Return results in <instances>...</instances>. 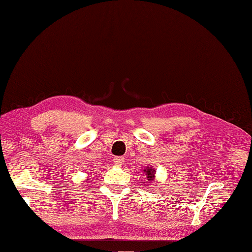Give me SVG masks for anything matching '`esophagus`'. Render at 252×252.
Segmentation results:
<instances>
[{"mask_svg":"<svg viewBox=\"0 0 252 252\" xmlns=\"http://www.w3.org/2000/svg\"><path fill=\"white\" fill-rule=\"evenodd\" d=\"M113 162H114V164H116V165L121 166L122 164H123V162H125V158H122V157H116V158H113Z\"/></svg>","mask_w":252,"mask_h":252,"instance_id":"1","label":"esophagus"}]
</instances>
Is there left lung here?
Returning a JSON list of instances; mask_svg holds the SVG:
<instances>
[{
	"label": "left lung",
	"mask_w": 252,
	"mask_h": 252,
	"mask_svg": "<svg viewBox=\"0 0 252 252\" xmlns=\"http://www.w3.org/2000/svg\"><path fill=\"white\" fill-rule=\"evenodd\" d=\"M143 173L145 174V176H146V178H148V183H151V182H153V181H155V171H154V168L153 167H145V168H143ZM143 183H145V182H143ZM146 186H149V184L146 185Z\"/></svg>",
	"instance_id": "8db88e82"
}]
</instances>
